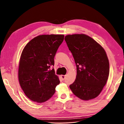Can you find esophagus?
<instances>
[{"label": "esophagus", "mask_w": 124, "mask_h": 124, "mask_svg": "<svg viewBox=\"0 0 124 124\" xmlns=\"http://www.w3.org/2000/svg\"><path fill=\"white\" fill-rule=\"evenodd\" d=\"M61 77V78H62V79L63 80H64V79H65V77H66L65 75H62Z\"/></svg>", "instance_id": "esophagus-1"}]
</instances>
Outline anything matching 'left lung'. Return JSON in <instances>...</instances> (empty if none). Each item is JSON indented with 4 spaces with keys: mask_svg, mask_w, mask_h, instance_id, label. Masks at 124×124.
<instances>
[{
    "mask_svg": "<svg viewBox=\"0 0 124 124\" xmlns=\"http://www.w3.org/2000/svg\"><path fill=\"white\" fill-rule=\"evenodd\" d=\"M65 40L77 66V77L69 87L79 98L97 97L105 85L109 72L108 58L103 48L85 34L68 35Z\"/></svg>",
    "mask_w": 124,
    "mask_h": 124,
    "instance_id": "1",
    "label": "left lung"
}]
</instances>
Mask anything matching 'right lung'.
I'll return each mask as SVG.
<instances>
[{
    "mask_svg": "<svg viewBox=\"0 0 124 124\" xmlns=\"http://www.w3.org/2000/svg\"><path fill=\"white\" fill-rule=\"evenodd\" d=\"M64 35H41L31 40L24 48L19 66L21 88L31 100L42 103L55 93L60 83L54 69V57Z\"/></svg>",
    "mask_w": 124,
    "mask_h": 124,
    "instance_id": "add662e5",
    "label": "right lung"
}]
</instances>
